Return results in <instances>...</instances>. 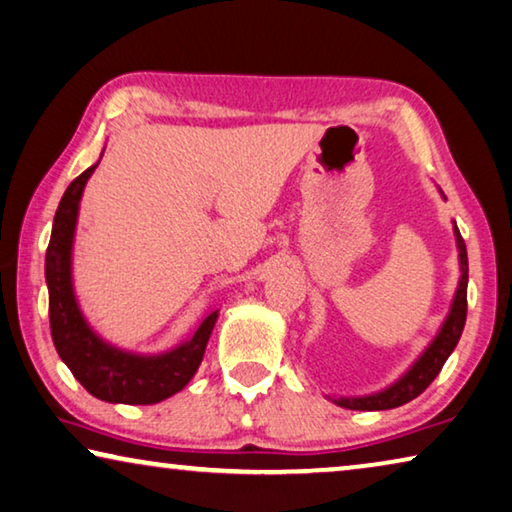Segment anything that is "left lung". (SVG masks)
<instances>
[{"mask_svg":"<svg viewBox=\"0 0 512 512\" xmlns=\"http://www.w3.org/2000/svg\"><path fill=\"white\" fill-rule=\"evenodd\" d=\"M456 232V243L460 253V285L456 296H453L451 312L446 316L444 326L437 332V337L431 342V346L421 353V358L412 364L410 371L405 373L403 378L396 380L394 385H389L383 392L369 394V396H339V399H332L337 405L348 410H392L399 408V405L408 403L424 392V389L433 383L437 373L442 371L444 362L449 360V355L456 348L458 339L462 335V328H465L467 319V280H469V266H467V248L465 239L460 237L458 227H453Z\"/></svg>","mask_w":512,"mask_h":512,"instance_id":"8db88e82","label":"left lung"}]
</instances>
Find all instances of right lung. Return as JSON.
I'll use <instances>...</instances> for the list:
<instances>
[{"instance_id":"obj_1","label":"right lung","mask_w":512,"mask_h":512,"mask_svg":"<svg viewBox=\"0 0 512 512\" xmlns=\"http://www.w3.org/2000/svg\"><path fill=\"white\" fill-rule=\"evenodd\" d=\"M97 164L70 182L54 216L52 239L45 255L52 339L72 376L95 399L127 405L159 403L184 389L198 371L218 310L209 312L184 344L161 355L129 353L95 335L81 314L72 289V241H75L81 193Z\"/></svg>"}]
</instances>
